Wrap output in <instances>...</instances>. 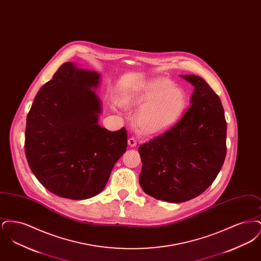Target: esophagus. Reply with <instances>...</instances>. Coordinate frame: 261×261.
Segmentation results:
<instances>
[{
  "mask_svg": "<svg viewBox=\"0 0 261 261\" xmlns=\"http://www.w3.org/2000/svg\"><path fill=\"white\" fill-rule=\"evenodd\" d=\"M128 145H129L130 147H136V139H134L133 137H132V138H130V139H128Z\"/></svg>",
  "mask_w": 261,
  "mask_h": 261,
  "instance_id": "obj_1",
  "label": "esophagus"
}]
</instances>
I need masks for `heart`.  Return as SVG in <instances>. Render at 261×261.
Listing matches in <instances>:
<instances>
[{
    "label": "heart",
    "mask_w": 261,
    "mask_h": 261,
    "mask_svg": "<svg viewBox=\"0 0 261 261\" xmlns=\"http://www.w3.org/2000/svg\"><path fill=\"white\" fill-rule=\"evenodd\" d=\"M145 102L135 116V124L144 134H156L173 125L185 111V92L173 86L167 79H158L136 93L119 99V103L130 108Z\"/></svg>",
    "instance_id": "obj_1"
}]
</instances>
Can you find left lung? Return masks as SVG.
I'll return each instance as SVG.
<instances>
[{
  "instance_id": "8db88e82",
  "label": "left lung",
  "mask_w": 261,
  "mask_h": 261,
  "mask_svg": "<svg viewBox=\"0 0 261 261\" xmlns=\"http://www.w3.org/2000/svg\"><path fill=\"white\" fill-rule=\"evenodd\" d=\"M195 91L181 119L139 147V182L154 199L184 202L202 194L226 156L227 124L219 97L199 76L183 75Z\"/></svg>"
}]
</instances>
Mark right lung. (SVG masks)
Masks as SVG:
<instances>
[{"label": "right lung", "mask_w": 261, "mask_h": 261, "mask_svg": "<svg viewBox=\"0 0 261 261\" xmlns=\"http://www.w3.org/2000/svg\"><path fill=\"white\" fill-rule=\"evenodd\" d=\"M99 74L65 62L38 92L27 114L25 155L38 181L50 193L90 199L107 185L127 148L124 127L98 124L100 101L91 90Z\"/></svg>", "instance_id": "right-lung-1"}]
</instances>
